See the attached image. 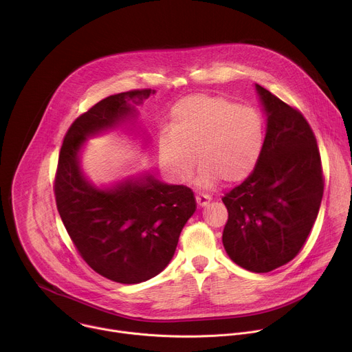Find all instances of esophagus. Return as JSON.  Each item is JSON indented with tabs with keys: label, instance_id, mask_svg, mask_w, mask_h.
I'll list each match as a JSON object with an SVG mask.
<instances>
[{
	"label": "esophagus",
	"instance_id": "esophagus-1",
	"mask_svg": "<svg viewBox=\"0 0 352 352\" xmlns=\"http://www.w3.org/2000/svg\"><path fill=\"white\" fill-rule=\"evenodd\" d=\"M210 200H212V196H209L206 193H197L196 195V204L199 206H202V208L208 206L210 204Z\"/></svg>",
	"mask_w": 352,
	"mask_h": 352
}]
</instances>
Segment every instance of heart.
<instances>
[{
  "label": "heart",
  "instance_id": "b5f03b06",
  "mask_svg": "<svg viewBox=\"0 0 352 352\" xmlns=\"http://www.w3.org/2000/svg\"><path fill=\"white\" fill-rule=\"evenodd\" d=\"M265 140V118L256 109L223 96L190 94L171 109L168 131L159 139V160L173 178L185 182L196 153L200 186L212 188L220 179L235 184L254 173Z\"/></svg>",
  "mask_w": 352,
  "mask_h": 352
}]
</instances>
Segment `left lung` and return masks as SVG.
I'll return each mask as SVG.
<instances>
[{
    "label": "left lung",
    "instance_id": "left-lung-1",
    "mask_svg": "<svg viewBox=\"0 0 352 352\" xmlns=\"http://www.w3.org/2000/svg\"><path fill=\"white\" fill-rule=\"evenodd\" d=\"M267 117L262 157L241 185L226 193L223 231L227 255L238 266L267 273L292 261L319 213L323 171L315 133L300 114L256 85Z\"/></svg>",
    "mask_w": 352,
    "mask_h": 352
}]
</instances>
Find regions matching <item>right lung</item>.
<instances>
[{
	"instance_id": "1",
	"label": "right lung",
	"mask_w": 352,
	"mask_h": 352,
	"mask_svg": "<svg viewBox=\"0 0 352 352\" xmlns=\"http://www.w3.org/2000/svg\"><path fill=\"white\" fill-rule=\"evenodd\" d=\"M155 93L109 96L78 117L64 138L56 173L57 209L79 255L96 273L121 284L146 281L166 269L196 200L190 188L152 174L98 188L85 177L79 153L89 136L135 116V107Z\"/></svg>"
}]
</instances>
